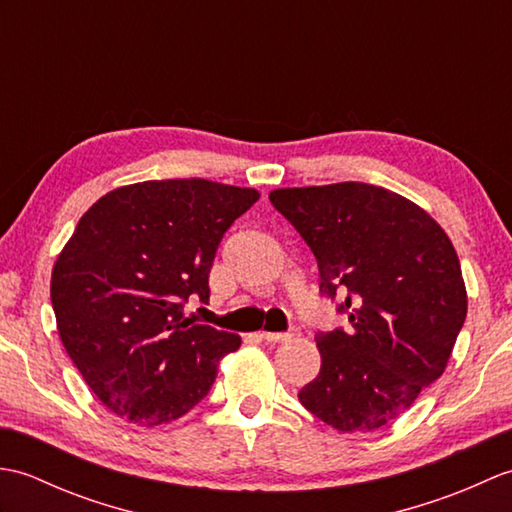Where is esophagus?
<instances>
[{
    "label": "esophagus",
    "mask_w": 512,
    "mask_h": 512,
    "mask_svg": "<svg viewBox=\"0 0 512 512\" xmlns=\"http://www.w3.org/2000/svg\"><path fill=\"white\" fill-rule=\"evenodd\" d=\"M266 343H286L290 339L299 336V330H290V332H262L259 334Z\"/></svg>",
    "instance_id": "34e87169"
}]
</instances>
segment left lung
Listing matches in <instances>:
<instances>
[{
	"label": "left lung",
	"mask_w": 512,
	"mask_h": 512,
	"mask_svg": "<svg viewBox=\"0 0 512 512\" xmlns=\"http://www.w3.org/2000/svg\"><path fill=\"white\" fill-rule=\"evenodd\" d=\"M275 209L317 257L319 292L350 328L319 332V376L301 405L339 431L402 416L449 363L466 319L460 259L440 224L398 193L363 182L277 189Z\"/></svg>",
	"instance_id": "1"
}]
</instances>
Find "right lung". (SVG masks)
<instances>
[{"label": "right lung", "instance_id": "1", "mask_svg": "<svg viewBox=\"0 0 512 512\" xmlns=\"http://www.w3.org/2000/svg\"><path fill=\"white\" fill-rule=\"evenodd\" d=\"M255 189L202 178L149 180L92 204L54 264L50 299L65 352L116 416L158 427L209 394L242 339L184 319L209 303L224 233Z\"/></svg>", "mask_w": 512, "mask_h": 512}]
</instances>
